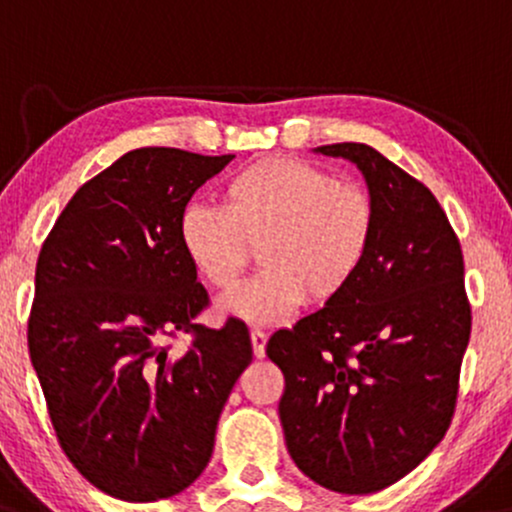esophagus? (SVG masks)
<instances>
[{"mask_svg":"<svg viewBox=\"0 0 512 512\" xmlns=\"http://www.w3.org/2000/svg\"><path fill=\"white\" fill-rule=\"evenodd\" d=\"M266 341H268L266 331L251 329V346H254L256 358H263V355H266Z\"/></svg>","mask_w":512,"mask_h":512,"instance_id":"obj_1","label":"esophagus"}]
</instances>
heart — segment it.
I'll use <instances>...</instances> for the list:
<instances>
[{"mask_svg":"<svg viewBox=\"0 0 512 512\" xmlns=\"http://www.w3.org/2000/svg\"><path fill=\"white\" fill-rule=\"evenodd\" d=\"M375 237V205L363 188L338 183L300 159H261L222 188V208L188 203L179 244L193 271L215 290H229L261 246L263 271L220 302L251 324H275L307 295L326 302L353 283Z\"/></svg>","mask_w":512,"mask_h":512,"instance_id":"heart-1","label":"heart"}]
</instances>
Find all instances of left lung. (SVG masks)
<instances>
[{
  "label": "left lung",
  "instance_id": "8db88e82",
  "mask_svg": "<svg viewBox=\"0 0 512 512\" xmlns=\"http://www.w3.org/2000/svg\"><path fill=\"white\" fill-rule=\"evenodd\" d=\"M363 171L375 237L363 268L319 312L275 331L290 457L329 491L392 486L445 438L472 333L464 258L435 195L360 142L317 147Z\"/></svg>",
  "mask_w": 512,
  "mask_h": 512
}]
</instances>
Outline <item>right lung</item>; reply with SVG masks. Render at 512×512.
<instances>
[{
    "mask_svg": "<svg viewBox=\"0 0 512 512\" xmlns=\"http://www.w3.org/2000/svg\"><path fill=\"white\" fill-rule=\"evenodd\" d=\"M234 154L142 147L86 181L36 266L28 353L57 442L89 484L130 503L176 496L208 467L244 321L195 324L208 292L179 244L193 193ZM191 332L186 351L166 337Z\"/></svg>",
    "mask_w": 512,
    "mask_h": 512,
    "instance_id": "obj_1",
    "label": "right lung"
}]
</instances>
